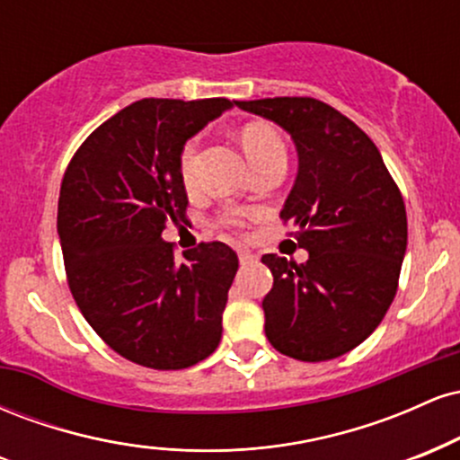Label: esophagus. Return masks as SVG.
Here are the masks:
<instances>
[{"label":"esophagus","instance_id":"34e87169","mask_svg":"<svg viewBox=\"0 0 460 460\" xmlns=\"http://www.w3.org/2000/svg\"><path fill=\"white\" fill-rule=\"evenodd\" d=\"M237 257H240V266L242 268L248 266V263H252V260H255V257H252L251 252H246V251H240V255H237Z\"/></svg>","mask_w":460,"mask_h":460}]
</instances>
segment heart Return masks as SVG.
<instances>
[{
  "mask_svg": "<svg viewBox=\"0 0 460 460\" xmlns=\"http://www.w3.org/2000/svg\"><path fill=\"white\" fill-rule=\"evenodd\" d=\"M242 145H244V151L248 160H255V157L263 155V153L272 149H283V142L274 134L272 129L261 128V125H251V128L244 129L242 134ZM197 155H199V138H190L186 145H183L181 155H179V172H181V179L186 186H194L197 181ZM237 220L226 216L225 225H235Z\"/></svg>",
  "mask_w": 460,
  "mask_h": 460,
  "instance_id": "heart-1",
  "label": "heart"
}]
</instances>
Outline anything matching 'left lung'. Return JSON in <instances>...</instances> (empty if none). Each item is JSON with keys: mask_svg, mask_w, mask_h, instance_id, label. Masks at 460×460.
<instances>
[{"mask_svg": "<svg viewBox=\"0 0 460 460\" xmlns=\"http://www.w3.org/2000/svg\"><path fill=\"white\" fill-rule=\"evenodd\" d=\"M292 136L298 175L281 209L309 252L305 263L263 255L274 283L266 337L281 355L329 361L366 341L395 296L406 252L402 194L363 129L311 97L235 102Z\"/></svg>", "mask_w": 460, "mask_h": 460, "instance_id": "left-lung-1", "label": "left lung"}]
</instances>
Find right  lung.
<instances>
[{
    "instance_id": "obj_1",
    "label": "right lung",
    "mask_w": 460,
    "mask_h": 460,
    "mask_svg": "<svg viewBox=\"0 0 460 460\" xmlns=\"http://www.w3.org/2000/svg\"><path fill=\"white\" fill-rule=\"evenodd\" d=\"M234 108L229 99H142L105 120L68 164L58 235L68 288L94 332L153 369L208 358L223 337L237 255L223 242L177 261L166 220L186 218L183 145Z\"/></svg>"
}]
</instances>
